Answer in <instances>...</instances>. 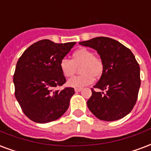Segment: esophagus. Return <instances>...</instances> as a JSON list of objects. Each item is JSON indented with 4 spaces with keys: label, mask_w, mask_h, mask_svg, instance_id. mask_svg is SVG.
<instances>
[{
    "label": "esophagus",
    "mask_w": 151,
    "mask_h": 151,
    "mask_svg": "<svg viewBox=\"0 0 151 151\" xmlns=\"http://www.w3.org/2000/svg\"><path fill=\"white\" fill-rule=\"evenodd\" d=\"M83 88H75V91H76V92H79V91H82Z\"/></svg>",
    "instance_id": "obj_1"
}]
</instances>
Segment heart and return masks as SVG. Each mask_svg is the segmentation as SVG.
I'll use <instances>...</instances> for the list:
<instances>
[{
    "label": "heart",
    "mask_w": 151,
    "mask_h": 151,
    "mask_svg": "<svg viewBox=\"0 0 151 151\" xmlns=\"http://www.w3.org/2000/svg\"><path fill=\"white\" fill-rule=\"evenodd\" d=\"M80 66L83 74L76 76L68 80V85L72 88H83L92 83L96 77H99L104 71V64L100 59L96 57L91 50L81 47L73 53L72 60L64 57L60 62V68L64 76L74 74L76 66Z\"/></svg>",
    "instance_id": "1"
}]
</instances>
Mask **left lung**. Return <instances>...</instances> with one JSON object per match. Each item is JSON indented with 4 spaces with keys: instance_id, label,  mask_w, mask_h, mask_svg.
<instances>
[{
    "instance_id": "1",
    "label": "left lung",
    "mask_w": 151,
    "mask_h": 151,
    "mask_svg": "<svg viewBox=\"0 0 151 151\" xmlns=\"http://www.w3.org/2000/svg\"><path fill=\"white\" fill-rule=\"evenodd\" d=\"M79 44L96 50L104 64L101 77L93 87L101 91L92 88V95L87 102L91 112L104 121L125 117L135 105L141 84L140 68L134 54L108 37H96Z\"/></svg>"
}]
</instances>
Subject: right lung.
Instances as JSON below:
<instances>
[{
  "label": "right lung",
  "instance_id": "right-lung-1",
  "mask_svg": "<svg viewBox=\"0 0 151 151\" xmlns=\"http://www.w3.org/2000/svg\"><path fill=\"white\" fill-rule=\"evenodd\" d=\"M75 45L42 40L28 47L18 60L13 76L16 99L24 114L35 123L55 121L68 108L74 88H55L66 82L60 62Z\"/></svg>",
  "mask_w": 151,
  "mask_h": 151
}]
</instances>
